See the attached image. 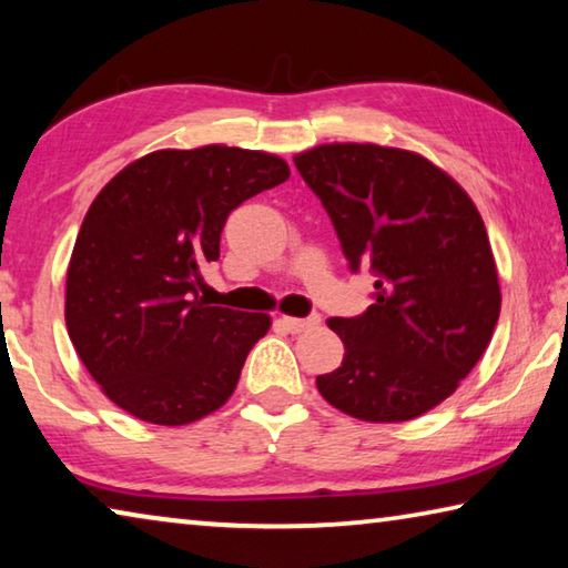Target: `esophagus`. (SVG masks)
<instances>
[{
  "mask_svg": "<svg viewBox=\"0 0 568 568\" xmlns=\"http://www.w3.org/2000/svg\"><path fill=\"white\" fill-rule=\"evenodd\" d=\"M322 322L320 314H310V317H278V325H284L290 333H304V329L317 327Z\"/></svg>",
  "mask_w": 568,
  "mask_h": 568,
  "instance_id": "esophagus-1",
  "label": "esophagus"
}]
</instances>
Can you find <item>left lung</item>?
Returning <instances> with one entry per match:
<instances>
[{
    "label": "left lung",
    "mask_w": 568,
    "mask_h": 568,
    "mask_svg": "<svg viewBox=\"0 0 568 568\" xmlns=\"http://www.w3.org/2000/svg\"><path fill=\"white\" fill-rule=\"evenodd\" d=\"M335 225L351 272L368 266L373 304L327 322L343 337L317 388L363 422H408L455 394L490 345L500 286L483 217L424 156L322 144L294 156Z\"/></svg>",
    "instance_id": "left-lung-1"
}]
</instances>
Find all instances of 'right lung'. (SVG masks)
Listing matches in <instances>:
<instances>
[{"instance_id":"right-lung-1","label":"right lung","mask_w":568,"mask_h":568,"mask_svg":"<svg viewBox=\"0 0 568 568\" xmlns=\"http://www.w3.org/2000/svg\"><path fill=\"white\" fill-rule=\"evenodd\" d=\"M290 178L239 146L152 152L121 170L85 213L68 266L65 325L113 404L162 426L197 422L233 394L268 314L211 307L205 264L229 215Z\"/></svg>"}]
</instances>
